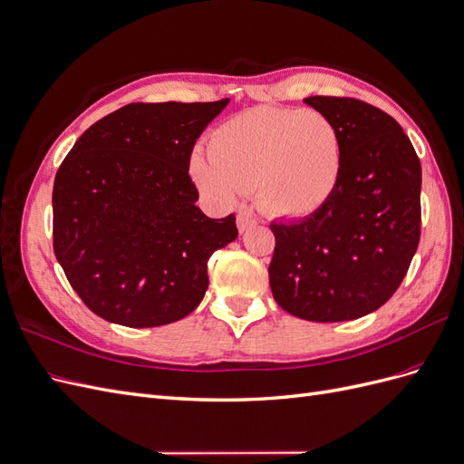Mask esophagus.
<instances>
[{"label":"esophagus","mask_w":464,"mask_h":464,"mask_svg":"<svg viewBox=\"0 0 464 464\" xmlns=\"http://www.w3.org/2000/svg\"><path fill=\"white\" fill-rule=\"evenodd\" d=\"M257 224V220L254 218V215L251 213H240L237 215V230H240L242 234L247 232L249 228H254Z\"/></svg>","instance_id":"34e87169"}]
</instances>
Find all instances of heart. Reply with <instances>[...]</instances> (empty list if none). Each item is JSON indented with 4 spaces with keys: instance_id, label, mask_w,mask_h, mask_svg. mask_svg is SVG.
Here are the masks:
<instances>
[{
    "instance_id": "1",
    "label": "heart",
    "mask_w": 464,
    "mask_h": 464,
    "mask_svg": "<svg viewBox=\"0 0 464 464\" xmlns=\"http://www.w3.org/2000/svg\"><path fill=\"white\" fill-rule=\"evenodd\" d=\"M208 157L193 152L189 174L218 203L240 191L278 217H310L327 205L343 176L344 149L336 125L317 110L256 106L222 121Z\"/></svg>"
}]
</instances>
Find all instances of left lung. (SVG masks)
<instances>
[{
  "instance_id": "obj_1",
  "label": "left lung",
  "mask_w": 464,
  "mask_h": 464,
  "mask_svg": "<svg viewBox=\"0 0 464 464\" xmlns=\"http://www.w3.org/2000/svg\"><path fill=\"white\" fill-rule=\"evenodd\" d=\"M304 102L339 130L343 176L317 213L271 224V290L300 319H358L395 294L416 254L422 166L411 139L383 110L356 98Z\"/></svg>"
}]
</instances>
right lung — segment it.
<instances>
[{
	"mask_svg": "<svg viewBox=\"0 0 464 464\" xmlns=\"http://www.w3.org/2000/svg\"><path fill=\"white\" fill-rule=\"evenodd\" d=\"M227 104H128L91 125L62 162L53 254L98 317L160 327L201 304L207 261L237 228L234 215H203L188 170L195 141Z\"/></svg>",
	"mask_w": 464,
	"mask_h": 464,
	"instance_id": "obj_1",
	"label": "right lung"
}]
</instances>
